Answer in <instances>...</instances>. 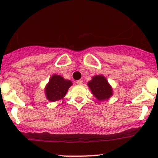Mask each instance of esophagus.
Returning a JSON list of instances; mask_svg holds the SVG:
<instances>
[{
  "label": "esophagus",
  "instance_id": "obj_1",
  "mask_svg": "<svg viewBox=\"0 0 158 158\" xmlns=\"http://www.w3.org/2000/svg\"><path fill=\"white\" fill-rule=\"evenodd\" d=\"M82 82H83V81H82V79H79V80L76 81V83H77L78 85H82Z\"/></svg>",
  "mask_w": 158,
  "mask_h": 158
}]
</instances>
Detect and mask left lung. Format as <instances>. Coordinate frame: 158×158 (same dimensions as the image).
I'll return each mask as SVG.
<instances>
[{"label": "left lung", "instance_id": "1", "mask_svg": "<svg viewBox=\"0 0 158 158\" xmlns=\"http://www.w3.org/2000/svg\"><path fill=\"white\" fill-rule=\"evenodd\" d=\"M88 85L92 94L99 101L108 99L112 95V89L103 76H94Z\"/></svg>", "mask_w": 158, "mask_h": 158}]
</instances>
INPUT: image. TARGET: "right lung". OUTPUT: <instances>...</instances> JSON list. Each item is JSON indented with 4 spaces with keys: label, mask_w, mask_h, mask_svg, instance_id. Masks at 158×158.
<instances>
[{
    "label": "right lung",
    "mask_w": 158,
    "mask_h": 158,
    "mask_svg": "<svg viewBox=\"0 0 158 158\" xmlns=\"http://www.w3.org/2000/svg\"><path fill=\"white\" fill-rule=\"evenodd\" d=\"M72 85V82L63 79L58 75H53L46 86V95L49 101L56 102L66 95L68 89Z\"/></svg>",
    "instance_id": "1"
}]
</instances>
